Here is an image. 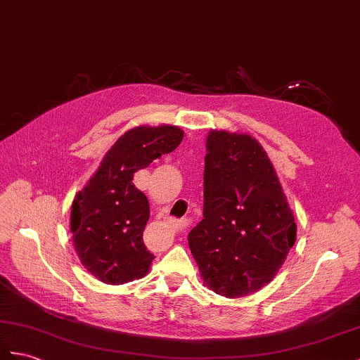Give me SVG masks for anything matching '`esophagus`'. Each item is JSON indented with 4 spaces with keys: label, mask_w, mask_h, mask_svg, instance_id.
Wrapping results in <instances>:
<instances>
[{
    "label": "esophagus",
    "mask_w": 360,
    "mask_h": 360,
    "mask_svg": "<svg viewBox=\"0 0 360 360\" xmlns=\"http://www.w3.org/2000/svg\"><path fill=\"white\" fill-rule=\"evenodd\" d=\"M169 224L174 227V229H177V231L185 229V223L180 221V220H174V218H172V220H169Z\"/></svg>",
    "instance_id": "esophagus-1"
}]
</instances>
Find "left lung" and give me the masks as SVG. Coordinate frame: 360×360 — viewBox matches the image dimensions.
I'll return each mask as SVG.
<instances>
[{
    "instance_id": "1",
    "label": "left lung",
    "mask_w": 360,
    "mask_h": 360,
    "mask_svg": "<svg viewBox=\"0 0 360 360\" xmlns=\"http://www.w3.org/2000/svg\"><path fill=\"white\" fill-rule=\"evenodd\" d=\"M203 174V220L188 235L205 284L241 297L267 285L296 241L274 165L249 134L212 129Z\"/></svg>"
}]
</instances>
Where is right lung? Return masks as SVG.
Returning a JSON list of instances; mask_svg holds the SVG:
<instances>
[{"label": "right lung", "instance_id": "obj_1", "mask_svg": "<svg viewBox=\"0 0 360 360\" xmlns=\"http://www.w3.org/2000/svg\"><path fill=\"white\" fill-rule=\"evenodd\" d=\"M179 127H136L117 139L72 205L70 229L85 269L105 284L143 278L154 259L143 243L150 203L134 172L180 145Z\"/></svg>", "mask_w": 360, "mask_h": 360}]
</instances>
